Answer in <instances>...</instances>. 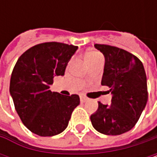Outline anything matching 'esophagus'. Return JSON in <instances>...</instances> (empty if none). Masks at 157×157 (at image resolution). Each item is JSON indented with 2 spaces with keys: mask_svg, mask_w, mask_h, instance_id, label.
I'll return each mask as SVG.
<instances>
[{
  "mask_svg": "<svg viewBox=\"0 0 157 157\" xmlns=\"http://www.w3.org/2000/svg\"><path fill=\"white\" fill-rule=\"evenodd\" d=\"M80 100H81L82 103H84V102H86V101L88 100V98L85 97L84 95H80Z\"/></svg>",
  "mask_w": 157,
  "mask_h": 157,
  "instance_id": "34e87169",
  "label": "esophagus"
}]
</instances>
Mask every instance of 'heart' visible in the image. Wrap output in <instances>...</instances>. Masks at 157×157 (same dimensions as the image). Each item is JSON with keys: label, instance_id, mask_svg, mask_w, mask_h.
<instances>
[{"label": "heart", "instance_id": "1", "mask_svg": "<svg viewBox=\"0 0 157 157\" xmlns=\"http://www.w3.org/2000/svg\"><path fill=\"white\" fill-rule=\"evenodd\" d=\"M101 58H102V56L98 52H90L86 53V55H85V61L87 63L94 62V61L101 59Z\"/></svg>", "mask_w": 157, "mask_h": 157}]
</instances>
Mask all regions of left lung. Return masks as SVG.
Instances as JSON below:
<instances>
[{
  "label": "left lung",
  "mask_w": 157,
  "mask_h": 157,
  "mask_svg": "<svg viewBox=\"0 0 157 157\" xmlns=\"http://www.w3.org/2000/svg\"><path fill=\"white\" fill-rule=\"evenodd\" d=\"M105 56L102 85L110 88L111 105L98 102L91 115L94 128L101 134L118 136L131 130L147 103V81L142 62L120 48L94 44Z\"/></svg>",
  "instance_id": "obj_1"
}]
</instances>
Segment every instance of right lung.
<instances>
[{
    "label": "right lung",
    "instance_id": "obj_1",
    "mask_svg": "<svg viewBox=\"0 0 157 157\" xmlns=\"http://www.w3.org/2000/svg\"><path fill=\"white\" fill-rule=\"evenodd\" d=\"M77 46L44 43L28 49L18 59L10 82V94L23 124L40 136L63 132L80 104L77 94L52 92L54 76H63Z\"/></svg>",
    "mask_w": 157,
    "mask_h": 157
}]
</instances>
